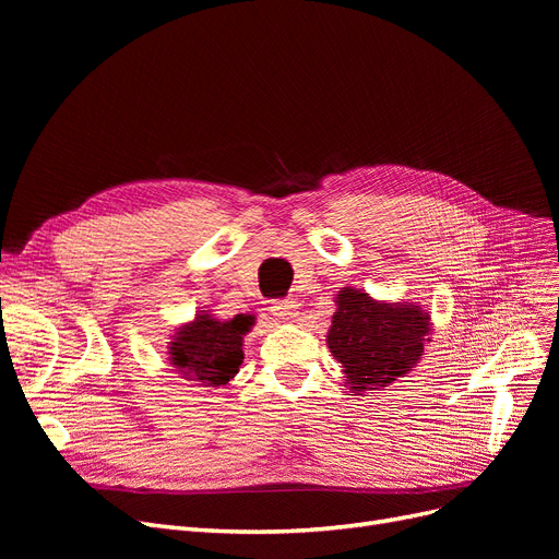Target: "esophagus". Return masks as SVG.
<instances>
[{
	"mask_svg": "<svg viewBox=\"0 0 559 559\" xmlns=\"http://www.w3.org/2000/svg\"><path fill=\"white\" fill-rule=\"evenodd\" d=\"M272 314L276 317V319H285V321H292V319H297V314H299V306H297V301H272Z\"/></svg>",
	"mask_w": 559,
	"mask_h": 559,
	"instance_id": "obj_1",
	"label": "esophagus"
}]
</instances>
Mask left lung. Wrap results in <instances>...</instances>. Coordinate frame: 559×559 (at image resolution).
Masks as SVG:
<instances>
[{"label":"left lung","mask_w":559,"mask_h":559,"mask_svg":"<svg viewBox=\"0 0 559 559\" xmlns=\"http://www.w3.org/2000/svg\"><path fill=\"white\" fill-rule=\"evenodd\" d=\"M326 333L354 396L390 388L413 371L432 335L428 310L415 301H378L358 287H342Z\"/></svg>","instance_id":"obj_1"}]
</instances>
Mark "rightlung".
I'll return each instance as SVG.
<instances>
[{"label":"right lung","instance_id":"obj_1","mask_svg":"<svg viewBox=\"0 0 559 559\" xmlns=\"http://www.w3.org/2000/svg\"><path fill=\"white\" fill-rule=\"evenodd\" d=\"M253 326L251 314L219 319L199 310L192 321L174 331L167 360L186 380L201 388H224L245 360V335Z\"/></svg>","mask_w":559,"mask_h":559}]
</instances>
